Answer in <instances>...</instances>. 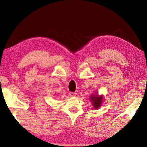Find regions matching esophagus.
<instances>
[{"instance_id": "1", "label": "esophagus", "mask_w": 147, "mask_h": 147, "mask_svg": "<svg viewBox=\"0 0 147 147\" xmlns=\"http://www.w3.org/2000/svg\"><path fill=\"white\" fill-rule=\"evenodd\" d=\"M69 95L71 96H76V93L75 92H69Z\"/></svg>"}]
</instances>
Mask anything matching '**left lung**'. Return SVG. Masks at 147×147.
Instances as JSON below:
<instances>
[{
	"mask_svg": "<svg viewBox=\"0 0 147 147\" xmlns=\"http://www.w3.org/2000/svg\"><path fill=\"white\" fill-rule=\"evenodd\" d=\"M102 99V96H98V95H92L90 96V100H91V102H92V104L93 105V107H95V109L99 108L100 106L101 105Z\"/></svg>",
	"mask_w": 147,
	"mask_h": 147,
	"instance_id": "obj_1",
	"label": "left lung"
}]
</instances>
